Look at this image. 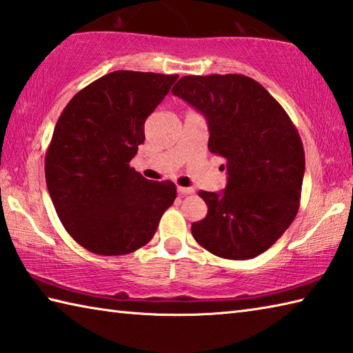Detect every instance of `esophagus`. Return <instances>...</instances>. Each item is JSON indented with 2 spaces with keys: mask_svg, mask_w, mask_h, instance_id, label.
Wrapping results in <instances>:
<instances>
[{
  "mask_svg": "<svg viewBox=\"0 0 353 353\" xmlns=\"http://www.w3.org/2000/svg\"><path fill=\"white\" fill-rule=\"evenodd\" d=\"M176 190H178V194H181V195H190L195 192L192 188H183V185H178Z\"/></svg>",
  "mask_w": 353,
  "mask_h": 353,
  "instance_id": "1",
  "label": "esophagus"
}]
</instances>
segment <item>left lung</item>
<instances>
[{"mask_svg":"<svg viewBox=\"0 0 353 353\" xmlns=\"http://www.w3.org/2000/svg\"><path fill=\"white\" fill-rule=\"evenodd\" d=\"M172 94L204 115L209 150L228 170L223 192H198L208 215L192 224V235L216 256H258L300 208L305 161L294 123L261 84L236 73L183 77Z\"/></svg>","mask_w":353,"mask_h":353,"instance_id":"8db88e82","label":"left lung"}]
</instances>
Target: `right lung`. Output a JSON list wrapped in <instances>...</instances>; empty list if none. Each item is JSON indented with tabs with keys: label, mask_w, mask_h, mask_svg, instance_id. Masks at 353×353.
Instances as JSON below:
<instances>
[{
	"label": "right lung",
	"mask_w": 353,
	"mask_h": 353,
	"mask_svg": "<svg viewBox=\"0 0 353 353\" xmlns=\"http://www.w3.org/2000/svg\"><path fill=\"white\" fill-rule=\"evenodd\" d=\"M178 75L117 70L79 90L58 118L46 152V183L59 221L97 255H125L148 244L172 181H150L130 168L144 123Z\"/></svg>",
	"instance_id": "1"
}]
</instances>
